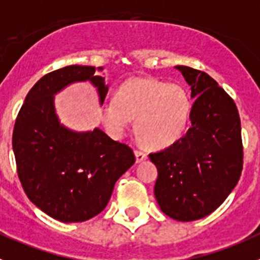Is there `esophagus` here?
Here are the masks:
<instances>
[{
    "mask_svg": "<svg viewBox=\"0 0 260 260\" xmlns=\"http://www.w3.org/2000/svg\"><path fill=\"white\" fill-rule=\"evenodd\" d=\"M135 155H136V162L137 163H141L144 162L145 159H147V154L142 150H136Z\"/></svg>",
    "mask_w": 260,
    "mask_h": 260,
    "instance_id": "obj_1",
    "label": "esophagus"
}]
</instances>
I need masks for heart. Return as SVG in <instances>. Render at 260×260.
Listing matches in <instances>:
<instances>
[{
    "label": "heart",
    "mask_w": 260,
    "mask_h": 260,
    "mask_svg": "<svg viewBox=\"0 0 260 260\" xmlns=\"http://www.w3.org/2000/svg\"><path fill=\"white\" fill-rule=\"evenodd\" d=\"M190 100L177 84L131 78L101 107L102 124L115 139L124 137L132 119L145 145L166 147L181 137L190 116Z\"/></svg>",
    "instance_id": "obj_1"
}]
</instances>
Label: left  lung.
Wrapping results in <instances>:
<instances>
[{
	"label": "left lung",
	"mask_w": 260,
	"mask_h": 260,
	"mask_svg": "<svg viewBox=\"0 0 260 260\" xmlns=\"http://www.w3.org/2000/svg\"><path fill=\"white\" fill-rule=\"evenodd\" d=\"M190 86V128L163 150L149 154L158 170L154 194L167 216L179 221L207 216L237 185L244 153L233 100L219 84L191 67L176 66Z\"/></svg>",
	"instance_id": "left-lung-1"
}]
</instances>
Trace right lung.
<instances>
[{"label": "right lung", "instance_id": "right-lung-1", "mask_svg": "<svg viewBox=\"0 0 260 260\" xmlns=\"http://www.w3.org/2000/svg\"><path fill=\"white\" fill-rule=\"evenodd\" d=\"M102 67L67 66L40 79L28 92L13 133V150L22 186L34 205L62 223L98 215L109 203L116 180L135 163L128 145L100 128L76 132L55 113L54 95L89 81L104 104L109 90Z\"/></svg>", "mask_w": 260, "mask_h": 260}]
</instances>
